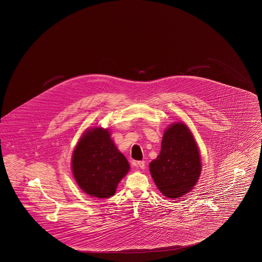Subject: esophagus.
<instances>
[{"mask_svg": "<svg viewBox=\"0 0 262 262\" xmlns=\"http://www.w3.org/2000/svg\"><path fill=\"white\" fill-rule=\"evenodd\" d=\"M134 166H135L136 168H141V169H144L145 168V161H139V162H134L133 163Z\"/></svg>", "mask_w": 262, "mask_h": 262, "instance_id": "1", "label": "esophagus"}]
</instances>
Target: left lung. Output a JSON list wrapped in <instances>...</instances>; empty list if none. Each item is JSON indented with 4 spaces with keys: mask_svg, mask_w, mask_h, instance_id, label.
<instances>
[{
    "mask_svg": "<svg viewBox=\"0 0 262 262\" xmlns=\"http://www.w3.org/2000/svg\"><path fill=\"white\" fill-rule=\"evenodd\" d=\"M149 170L167 198L183 197L197 184L202 171L199 147L185 123L177 122L166 128L160 154L150 162Z\"/></svg>",
    "mask_w": 262,
    "mask_h": 262,
    "instance_id": "obj_1",
    "label": "left lung"
}]
</instances>
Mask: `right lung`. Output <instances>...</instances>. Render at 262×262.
Instances as JSON below:
<instances>
[{
    "label": "right lung",
    "instance_id": "1",
    "mask_svg": "<svg viewBox=\"0 0 262 262\" xmlns=\"http://www.w3.org/2000/svg\"><path fill=\"white\" fill-rule=\"evenodd\" d=\"M129 170L126 157L117 149L108 129H87L72 156V171L78 186L96 198L115 195L117 185Z\"/></svg>",
    "mask_w": 262,
    "mask_h": 262
}]
</instances>
